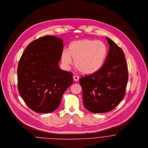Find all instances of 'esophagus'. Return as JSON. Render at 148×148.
<instances>
[{"instance_id":"esophagus-1","label":"esophagus","mask_w":148,"mask_h":148,"mask_svg":"<svg viewBox=\"0 0 148 148\" xmlns=\"http://www.w3.org/2000/svg\"><path fill=\"white\" fill-rule=\"evenodd\" d=\"M73 80L75 81V82H77V81L79 80V77L77 76H74L73 77Z\"/></svg>"}]
</instances>
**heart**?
<instances>
[{
    "mask_svg": "<svg viewBox=\"0 0 148 148\" xmlns=\"http://www.w3.org/2000/svg\"><path fill=\"white\" fill-rule=\"evenodd\" d=\"M107 54V47L102 41L85 39L72 42L68 50H63L61 60L66 66L72 64L84 75L97 72L104 64Z\"/></svg>",
    "mask_w": 148,
    "mask_h": 148,
    "instance_id": "1",
    "label": "heart"
}]
</instances>
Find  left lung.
I'll use <instances>...</instances> for the list:
<instances>
[{
	"label": "left lung",
	"mask_w": 148,
	"mask_h": 148,
	"mask_svg": "<svg viewBox=\"0 0 148 148\" xmlns=\"http://www.w3.org/2000/svg\"><path fill=\"white\" fill-rule=\"evenodd\" d=\"M106 38L110 48L104 65L97 72L82 77L79 80L84 106L94 113L113 110L124 98L128 80L123 50L111 39Z\"/></svg>",
	"instance_id": "8db88e82"
}]
</instances>
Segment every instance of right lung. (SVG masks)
<instances>
[{
  "label": "right lung",
  "mask_w": 148,
  "mask_h": 148,
  "mask_svg": "<svg viewBox=\"0 0 148 148\" xmlns=\"http://www.w3.org/2000/svg\"><path fill=\"white\" fill-rule=\"evenodd\" d=\"M63 40L47 36L32 42L19 61L18 91L28 107L49 113L60 106L62 95L72 84L73 74L59 68Z\"/></svg>",
  "instance_id": "right-lung-1"
}]
</instances>
